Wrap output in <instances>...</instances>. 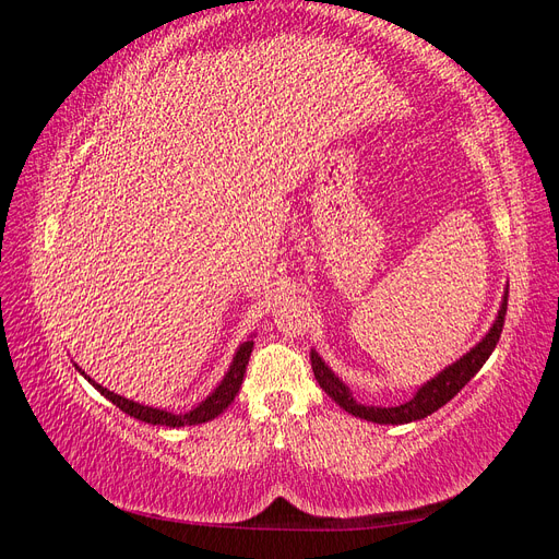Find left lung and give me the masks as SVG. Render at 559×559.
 Returning <instances> with one entry per match:
<instances>
[{
    "label": "left lung",
    "mask_w": 559,
    "mask_h": 559,
    "mask_svg": "<svg viewBox=\"0 0 559 559\" xmlns=\"http://www.w3.org/2000/svg\"><path fill=\"white\" fill-rule=\"evenodd\" d=\"M506 306H509V298L503 296V302L499 308V314L495 319L492 329L483 337V341L473 347L471 352H466L462 359H456L452 366H448L445 370H441L436 378H431L429 382L421 384L417 389V394L405 401L401 405H392V408H380V405H361L357 403V399L352 396L349 386L337 378L333 370L324 364V359L312 349L310 352V361H312V370L314 378L319 382V386L341 405L343 411H347L354 417H361L368 421H376V425H408V421L415 419H425L427 415L436 413L438 408L456 396V392H462V386L478 373L483 368V364L489 359V354L495 352L499 337H501V329H503V319H506Z\"/></svg>",
    "instance_id": "8db88e82"
}]
</instances>
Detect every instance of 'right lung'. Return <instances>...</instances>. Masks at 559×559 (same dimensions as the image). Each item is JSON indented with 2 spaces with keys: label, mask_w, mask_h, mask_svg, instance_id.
I'll return each instance as SVG.
<instances>
[{
  "label": "right lung",
  "mask_w": 559,
  "mask_h": 559,
  "mask_svg": "<svg viewBox=\"0 0 559 559\" xmlns=\"http://www.w3.org/2000/svg\"><path fill=\"white\" fill-rule=\"evenodd\" d=\"M251 349H253V341L249 337V341L242 343L238 347V352H235L228 373L224 376L222 382H218V386L214 389V392L205 401L198 403L193 411L179 413V415L160 411V408H151V405H142V403L130 401V399L118 396V394L109 392L107 386L97 384L93 378H88L86 370H81L76 364L74 366H76L79 373L97 389L99 394H103L105 399H109L116 405V408H121L130 417L140 419V421H146V425H160V427H186V425H189L191 427V425H202V421H210V419L218 417L235 401V396H238L240 386H242L245 373H247V364H249V357H251Z\"/></svg>",
  "instance_id": "1"
}]
</instances>
